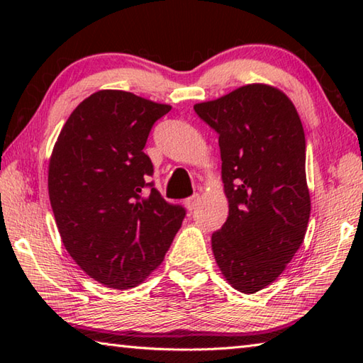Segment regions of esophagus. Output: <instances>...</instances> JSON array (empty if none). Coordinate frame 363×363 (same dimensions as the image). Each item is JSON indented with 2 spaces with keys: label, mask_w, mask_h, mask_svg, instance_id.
I'll return each mask as SVG.
<instances>
[{
  "label": "esophagus",
  "mask_w": 363,
  "mask_h": 363,
  "mask_svg": "<svg viewBox=\"0 0 363 363\" xmlns=\"http://www.w3.org/2000/svg\"><path fill=\"white\" fill-rule=\"evenodd\" d=\"M199 201H200V195L195 194V195L189 196V199L184 200V205H186V208H187L189 211H192V210H195V206L199 205Z\"/></svg>",
  "instance_id": "esophagus-1"
}]
</instances>
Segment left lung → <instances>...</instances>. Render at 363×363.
Here are the masks:
<instances>
[{"label":"left lung","instance_id":"obj_1","mask_svg":"<svg viewBox=\"0 0 363 363\" xmlns=\"http://www.w3.org/2000/svg\"><path fill=\"white\" fill-rule=\"evenodd\" d=\"M219 134L229 216L211 247L224 279L242 293L277 280L303 245L311 216L306 138L293 102L253 83L194 106Z\"/></svg>","mask_w":363,"mask_h":363}]
</instances>
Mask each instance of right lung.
I'll list each match as a JSON object with an SVG mask.
<instances>
[{
	"instance_id": "obj_1",
	"label": "right lung",
	"mask_w": 363,
	"mask_h": 363,
	"mask_svg": "<svg viewBox=\"0 0 363 363\" xmlns=\"http://www.w3.org/2000/svg\"><path fill=\"white\" fill-rule=\"evenodd\" d=\"M169 110L126 91H97L73 110L49 158V200L64 247L108 288L143 284L186 216L147 182V138Z\"/></svg>"
}]
</instances>
